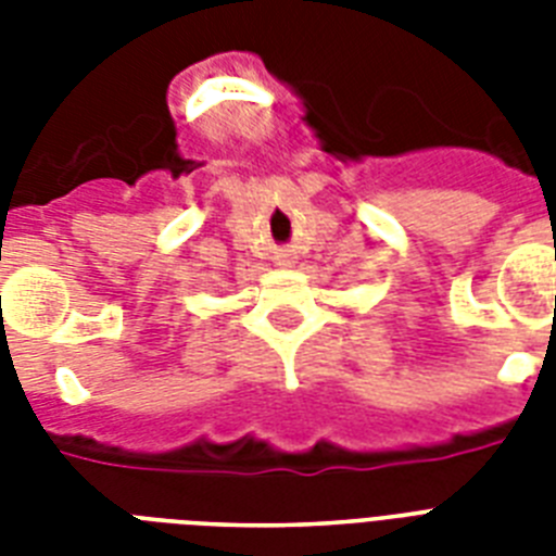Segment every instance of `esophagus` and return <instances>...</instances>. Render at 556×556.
<instances>
[{"label": "esophagus", "instance_id": "obj_1", "mask_svg": "<svg viewBox=\"0 0 556 556\" xmlns=\"http://www.w3.org/2000/svg\"><path fill=\"white\" fill-rule=\"evenodd\" d=\"M279 265H291V262H286V260H282V262H279Z\"/></svg>", "mask_w": 556, "mask_h": 556}]
</instances>
